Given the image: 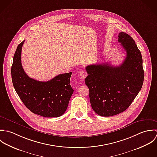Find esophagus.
<instances>
[{
  "label": "esophagus",
  "instance_id": "esophagus-1",
  "mask_svg": "<svg viewBox=\"0 0 157 157\" xmlns=\"http://www.w3.org/2000/svg\"><path fill=\"white\" fill-rule=\"evenodd\" d=\"M79 76H80L82 79H85V78L87 77V73L86 72V71H84V70H81V71H79Z\"/></svg>",
  "mask_w": 157,
  "mask_h": 157
}]
</instances>
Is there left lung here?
<instances>
[{
    "instance_id": "left-lung-1",
    "label": "left lung",
    "mask_w": 157,
    "mask_h": 157,
    "mask_svg": "<svg viewBox=\"0 0 157 157\" xmlns=\"http://www.w3.org/2000/svg\"><path fill=\"white\" fill-rule=\"evenodd\" d=\"M118 42L126 52L125 59L119 66L108 63L86 67L85 79L94 112L102 117L119 114L130 106L140 91L144 78L143 59L134 40L120 32Z\"/></svg>"
}]
</instances>
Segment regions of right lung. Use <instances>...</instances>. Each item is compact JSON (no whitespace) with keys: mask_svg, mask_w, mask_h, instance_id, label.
<instances>
[{"mask_svg":"<svg viewBox=\"0 0 157 157\" xmlns=\"http://www.w3.org/2000/svg\"><path fill=\"white\" fill-rule=\"evenodd\" d=\"M22 41L17 47L11 67V78L16 93L33 113L53 118L66 111L73 89L70 84L72 72L60 74L50 81H39L30 78L21 63Z\"/></svg>","mask_w":157,"mask_h":157,"instance_id":"add662e5","label":"right lung"}]
</instances>
